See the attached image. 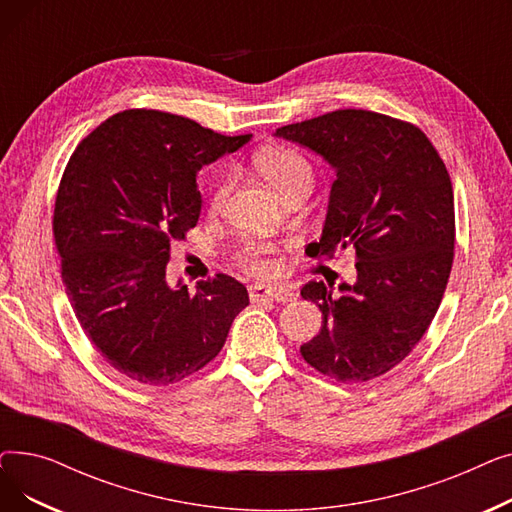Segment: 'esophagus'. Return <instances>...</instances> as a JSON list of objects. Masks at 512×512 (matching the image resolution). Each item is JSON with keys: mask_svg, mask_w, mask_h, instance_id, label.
<instances>
[{"mask_svg": "<svg viewBox=\"0 0 512 512\" xmlns=\"http://www.w3.org/2000/svg\"><path fill=\"white\" fill-rule=\"evenodd\" d=\"M249 297L253 303L259 301H274V303H290L294 301V292L282 286H263V284H253L249 288Z\"/></svg>", "mask_w": 512, "mask_h": 512, "instance_id": "1", "label": "esophagus"}]
</instances>
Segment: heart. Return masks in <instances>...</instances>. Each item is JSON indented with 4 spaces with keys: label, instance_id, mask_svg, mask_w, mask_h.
<instances>
[{
    "label": "heart",
    "instance_id": "obj_1",
    "mask_svg": "<svg viewBox=\"0 0 512 512\" xmlns=\"http://www.w3.org/2000/svg\"><path fill=\"white\" fill-rule=\"evenodd\" d=\"M257 170L263 174V178L270 182L276 191L286 195L290 188L305 180L311 178V166L309 161L290 147H267L259 151L257 159ZM228 195V178H220L218 184L213 186L211 193V209H220L224 199ZM236 263L253 276L259 278H274L282 272V259H280V249L276 242L270 240H247L242 245L236 255Z\"/></svg>",
    "mask_w": 512,
    "mask_h": 512
}]
</instances>
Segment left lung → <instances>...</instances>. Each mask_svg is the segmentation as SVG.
Returning <instances> with one entry per match:
<instances>
[{
  "instance_id": "8db88e82",
  "label": "left lung",
  "mask_w": 512,
  "mask_h": 512,
  "mask_svg": "<svg viewBox=\"0 0 512 512\" xmlns=\"http://www.w3.org/2000/svg\"><path fill=\"white\" fill-rule=\"evenodd\" d=\"M336 172L328 215L309 257L355 249L357 282H309L321 311L303 359L338 382H367L405 359L442 303L454 257V195L436 147L409 122L336 110L276 130Z\"/></svg>"
}]
</instances>
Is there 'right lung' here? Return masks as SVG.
Listing matches in <instances>:
<instances>
[{
  "instance_id": "1",
  "label": "right lung",
  "mask_w": 512,
  "mask_h": 512,
  "mask_svg": "<svg viewBox=\"0 0 512 512\" xmlns=\"http://www.w3.org/2000/svg\"><path fill=\"white\" fill-rule=\"evenodd\" d=\"M249 139L126 110L68 161L53 209L66 294L101 357L134 382L168 386L205 367L249 305L247 288L226 274L195 292L166 280L172 245L199 222L197 172Z\"/></svg>"
}]
</instances>
